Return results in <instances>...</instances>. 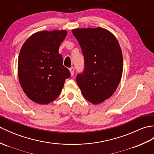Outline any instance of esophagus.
I'll use <instances>...</instances> for the list:
<instances>
[{"label": "esophagus", "instance_id": "1", "mask_svg": "<svg viewBox=\"0 0 154 154\" xmlns=\"http://www.w3.org/2000/svg\"><path fill=\"white\" fill-rule=\"evenodd\" d=\"M69 71H70V72H71V75H73V74H74V71H75V69H74V67H70L69 68Z\"/></svg>", "mask_w": 154, "mask_h": 154}]
</instances>
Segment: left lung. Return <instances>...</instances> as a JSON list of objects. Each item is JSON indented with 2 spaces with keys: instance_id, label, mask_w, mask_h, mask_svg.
<instances>
[{
  "instance_id": "8db88e82",
  "label": "left lung",
  "mask_w": 154,
  "mask_h": 154,
  "mask_svg": "<svg viewBox=\"0 0 154 154\" xmlns=\"http://www.w3.org/2000/svg\"><path fill=\"white\" fill-rule=\"evenodd\" d=\"M73 35L84 56L83 72L77 83L88 102L99 104L110 98L123 73V54L117 39L102 27L75 29Z\"/></svg>"
}]
</instances>
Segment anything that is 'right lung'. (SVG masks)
Masks as SVG:
<instances>
[{"label": "right lung", "instance_id": "1", "mask_svg": "<svg viewBox=\"0 0 154 154\" xmlns=\"http://www.w3.org/2000/svg\"><path fill=\"white\" fill-rule=\"evenodd\" d=\"M67 33L66 30L37 32L20 50L17 64L20 83L27 97L39 104H47L56 99L71 75L58 53Z\"/></svg>", "mask_w": 154, "mask_h": 154}]
</instances>
